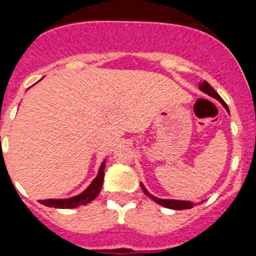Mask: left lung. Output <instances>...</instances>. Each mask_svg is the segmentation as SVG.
Segmentation results:
<instances>
[{
    "label": "left lung",
    "instance_id": "obj_1",
    "mask_svg": "<svg viewBox=\"0 0 256 256\" xmlns=\"http://www.w3.org/2000/svg\"><path fill=\"white\" fill-rule=\"evenodd\" d=\"M198 88H200V91H202L204 94H209L210 97H212V98H216V100H218L219 102L222 104V105L224 106L226 110L228 112V106L227 104L223 101V98H222L220 96H219L218 94H216V91L214 90V88L212 87V86L209 84V83L206 82V80H204V82H201L200 84H198ZM141 187L142 190H144V192L146 194V195L148 196V198H151V200H154L155 202H158L159 205H162V206L164 208H168V209H173V210H184V209H191V208L195 206V204L194 202H191V201H184V200H169V198H156V196L151 195L150 192L148 191V190L144 188V186L141 183Z\"/></svg>",
    "mask_w": 256,
    "mask_h": 256
}]
</instances>
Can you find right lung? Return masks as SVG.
<instances>
[{
	"label": "right lung",
	"instance_id": "add662e5",
	"mask_svg": "<svg viewBox=\"0 0 256 256\" xmlns=\"http://www.w3.org/2000/svg\"><path fill=\"white\" fill-rule=\"evenodd\" d=\"M104 169H105V162H102L100 169H98V174L97 177L92 180V183L82 194L74 196V198H48V200H40L42 205H46L50 208H58V209H73V208H78L80 205H86L88 202H91L92 200L97 198V195L100 194L101 187L104 183Z\"/></svg>",
	"mask_w": 256,
	"mask_h": 256
}]
</instances>
